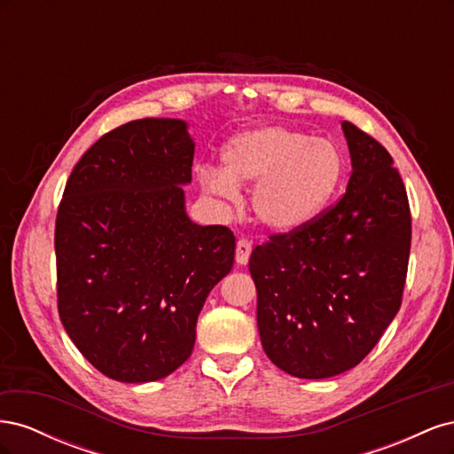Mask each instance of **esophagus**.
I'll return each mask as SVG.
<instances>
[{
	"label": "esophagus",
	"mask_w": 454,
	"mask_h": 454,
	"mask_svg": "<svg viewBox=\"0 0 454 454\" xmlns=\"http://www.w3.org/2000/svg\"><path fill=\"white\" fill-rule=\"evenodd\" d=\"M250 254H252V242L246 240V239H240L237 242V263L239 265L248 263Z\"/></svg>",
	"instance_id": "esophagus-1"
}]
</instances>
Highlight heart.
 I'll use <instances>...</instances> for the list:
<instances>
[{"instance_id": "1", "label": "heart", "mask_w": 454, "mask_h": 454, "mask_svg": "<svg viewBox=\"0 0 454 454\" xmlns=\"http://www.w3.org/2000/svg\"><path fill=\"white\" fill-rule=\"evenodd\" d=\"M345 157L325 138L280 125L232 136L222 149V172L206 170V193L232 200L237 185L254 184L252 210L272 231L309 225L337 193Z\"/></svg>"}]
</instances>
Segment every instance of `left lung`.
Masks as SVG:
<instances>
[{"label":"left lung","mask_w":454,"mask_h":454,"mask_svg":"<svg viewBox=\"0 0 454 454\" xmlns=\"http://www.w3.org/2000/svg\"><path fill=\"white\" fill-rule=\"evenodd\" d=\"M345 195L305 227L255 246L250 274L269 360L299 379L358 365L402 307L411 210L402 176L373 136L342 121Z\"/></svg>","instance_id":"obj_1"}]
</instances>
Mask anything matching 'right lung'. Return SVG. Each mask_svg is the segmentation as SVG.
<instances>
[{
	"label": "right lung",
	"mask_w": 454,
	"mask_h": 454,
	"mask_svg": "<svg viewBox=\"0 0 454 454\" xmlns=\"http://www.w3.org/2000/svg\"><path fill=\"white\" fill-rule=\"evenodd\" d=\"M193 155L187 122L138 119L104 134L67 177L54 229L59 314L114 380L180 367L206 297L232 269V231L185 214Z\"/></svg>",
	"instance_id": "right-lung-1"
}]
</instances>
